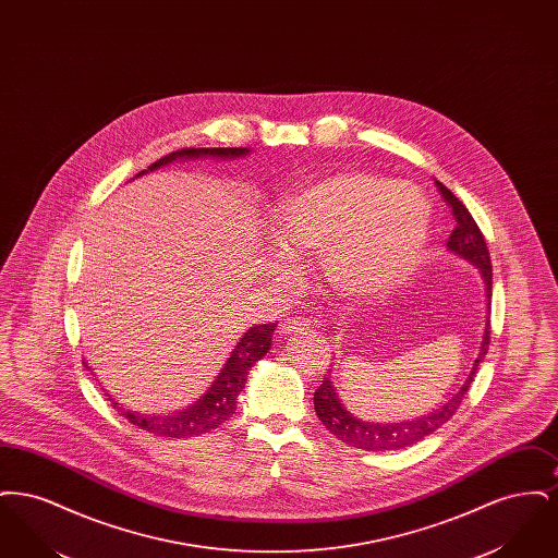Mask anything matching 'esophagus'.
<instances>
[{
	"label": "esophagus",
	"mask_w": 558,
	"mask_h": 558,
	"mask_svg": "<svg viewBox=\"0 0 558 558\" xmlns=\"http://www.w3.org/2000/svg\"><path fill=\"white\" fill-rule=\"evenodd\" d=\"M312 324L307 322V319L303 318H292L287 319L284 324H280V330L282 332H287V335H292V332H301V330H307Z\"/></svg>",
	"instance_id": "34e87169"
}]
</instances>
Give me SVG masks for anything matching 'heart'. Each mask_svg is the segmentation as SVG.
Returning a JSON list of instances; mask_svg holds the SVG:
<instances>
[{"label": "heart", "instance_id": "b5f03b06", "mask_svg": "<svg viewBox=\"0 0 558 558\" xmlns=\"http://www.w3.org/2000/svg\"><path fill=\"white\" fill-rule=\"evenodd\" d=\"M271 234L291 257H322L332 289L368 299L408 280L428 239V205L414 187L347 171L284 194Z\"/></svg>", "mask_w": 558, "mask_h": 558}]
</instances>
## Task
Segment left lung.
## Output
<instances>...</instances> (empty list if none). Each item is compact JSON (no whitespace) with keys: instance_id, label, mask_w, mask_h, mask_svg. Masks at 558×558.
I'll return each mask as SVG.
<instances>
[{"instance_id":"1","label":"left lung","mask_w":558,"mask_h":558,"mask_svg":"<svg viewBox=\"0 0 558 558\" xmlns=\"http://www.w3.org/2000/svg\"><path fill=\"white\" fill-rule=\"evenodd\" d=\"M435 186L439 190V194L444 196V201L450 205L451 215L456 219V228L451 230L450 239H448V248L453 255H460L462 259L471 262L473 266L481 269V276L485 280V289H487V314H489V305H492V259H489V251L485 239L478 230L477 221L473 219L471 211L462 205V201L451 192L450 187L444 186L441 182L435 180ZM489 319L485 324V335L481 341V351L475 360V366L469 374L466 383L460 387V391L456 393V398H451L448 403L439 405L437 410H433L430 414H426L423 418L416 421H405V423H391V425H378V423H364L355 416H351L345 410V405L341 403V399L337 396L330 376H326L322 380L316 393H314V408L318 414L322 425L326 426V430H330L337 439H341L347 446L357 448V450L366 451H389L401 450L408 448L421 439H425L426 435L435 433L444 423H448L456 408L460 405V399L466 396L475 374H477L478 362L483 360V355L489 349Z\"/></svg>"}]
</instances>
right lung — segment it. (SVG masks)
I'll return each instance as SVG.
<instances>
[{
  "label": "right lung",
  "mask_w": 558,
  "mask_h": 558,
  "mask_svg": "<svg viewBox=\"0 0 558 558\" xmlns=\"http://www.w3.org/2000/svg\"><path fill=\"white\" fill-rule=\"evenodd\" d=\"M246 153H248L246 148H182V150L169 153L167 157L153 162L148 169L153 171L160 165H167L175 159H198V157L234 159V157H242ZM142 173H137V175H142ZM274 330H276V322L253 326L251 330H246L236 349L232 351V355L228 357L226 366L215 378L211 389L205 393V398L198 399L194 405H190L186 412H180L173 416H144V414L121 408L114 401L112 403L121 412V416H125L132 425L146 430V433H153L157 437L187 439V437L209 433L221 423H226L228 418H232L236 403H239L236 398L244 389L246 372L269 351ZM108 399L112 398L108 396Z\"/></svg>",
  "instance_id": "obj_1"
}]
</instances>
